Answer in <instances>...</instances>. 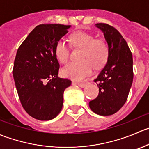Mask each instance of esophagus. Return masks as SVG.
Returning <instances> with one entry per match:
<instances>
[{"label": "esophagus", "mask_w": 149, "mask_h": 149, "mask_svg": "<svg viewBox=\"0 0 149 149\" xmlns=\"http://www.w3.org/2000/svg\"><path fill=\"white\" fill-rule=\"evenodd\" d=\"M76 84H77L78 86H80V87H81V88L86 87V86L88 85V83H81V82H76Z\"/></svg>", "instance_id": "esophagus-1"}]
</instances>
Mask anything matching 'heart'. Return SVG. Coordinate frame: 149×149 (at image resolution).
I'll list each match as a JSON object with an SVG mask.
<instances>
[{"label": "heart", "mask_w": 149, "mask_h": 149, "mask_svg": "<svg viewBox=\"0 0 149 149\" xmlns=\"http://www.w3.org/2000/svg\"><path fill=\"white\" fill-rule=\"evenodd\" d=\"M69 41L70 47L82 49V51L79 57L80 61L71 62L63 68V73L66 77L81 80L90 74L93 67L100 69L108 62L110 49L105 40L96 38L90 33L78 31L70 35ZM54 52L62 64H65L68 61L70 49L64 41H57Z\"/></svg>", "instance_id": "1"}]
</instances>
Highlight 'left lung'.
<instances>
[{"mask_svg": "<svg viewBox=\"0 0 149 149\" xmlns=\"http://www.w3.org/2000/svg\"><path fill=\"white\" fill-rule=\"evenodd\" d=\"M95 25L103 32L110 49L109 58L95 79L99 94L89 105L94 113L110 116L116 113L127 101L133 81V60L128 44L119 31L105 23Z\"/></svg>", "mask_w": 149, "mask_h": 149, "instance_id": "1", "label": "left lung"}]
</instances>
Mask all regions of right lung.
Instances as JSON below:
<instances>
[{
    "instance_id": "add662e5",
    "label": "right lung",
    "mask_w": 149,
    "mask_h": 149,
    "mask_svg": "<svg viewBox=\"0 0 149 149\" xmlns=\"http://www.w3.org/2000/svg\"><path fill=\"white\" fill-rule=\"evenodd\" d=\"M70 27L38 25L17 49L13 68L15 86L23 108L34 119L51 120L63 108V93L71 81L57 76L60 64L54 48Z\"/></svg>"
}]
</instances>
